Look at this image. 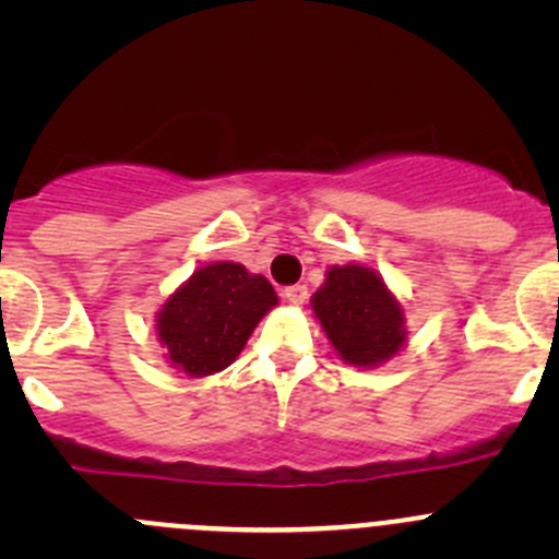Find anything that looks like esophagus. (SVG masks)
Returning a JSON list of instances; mask_svg holds the SVG:
<instances>
[{
    "label": "esophagus",
    "instance_id": "obj_1",
    "mask_svg": "<svg viewBox=\"0 0 559 559\" xmlns=\"http://www.w3.org/2000/svg\"><path fill=\"white\" fill-rule=\"evenodd\" d=\"M284 297L292 302V306H302V302L308 300V286L302 284H295V286H286L284 289Z\"/></svg>",
    "mask_w": 559,
    "mask_h": 559
}]
</instances>
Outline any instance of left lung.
Returning a JSON list of instances; mask_svg holds the SVG:
<instances>
[{"mask_svg": "<svg viewBox=\"0 0 559 559\" xmlns=\"http://www.w3.org/2000/svg\"><path fill=\"white\" fill-rule=\"evenodd\" d=\"M311 311L337 357L359 370L381 368L408 341L403 300L381 273L359 262L326 267Z\"/></svg>", "mask_w": 559, "mask_h": 559, "instance_id": "8db88e82", "label": "left lung"}]
</instances>
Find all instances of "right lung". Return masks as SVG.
<instances>
[{
	"label": "right lung",
	"instance_id": "1",
	"mask_svg": "<svg viewBox=\"0 0 559 559\" xmlns=\"http://www.w3.org/2000/svg\"><path fill=\"white\" fill-rule=\"evenodd\" d=\"M278 306L270 281L240 262L194 270L156 311L162 357L191 379L222 373L238 359L259 321Z\"/></svg>",
	"mask_w": 559,
	"mask_h": 559
}]
</instances>
